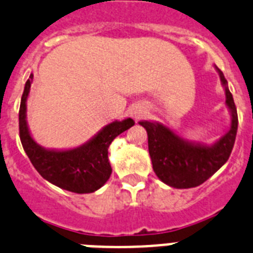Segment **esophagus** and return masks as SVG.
<instances>
[{
    "instance_id": "esophagus-1",
    "label": "esophagus",
    "mask_w": 253,
    "mask_h": 253,
    "mask_svg": "<svg viewBox=\"0 0 253 253\" xmlns=\"http://www.w3.org/2000/svg\"><path fill=\"white\" fill-rule=\"evenodd\" d=\"M139 115H141V112H135V116H137V118H138V116H139Z\"/></svg>"
}]
</instances>
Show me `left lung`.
<instances>
[{
    "mask_svg": "<svg viewBox=\"0 0 253 253\" xmlns=\"http://www.w3.org/2000/svg\"><path fill=\"white\" fill-rule=\"evenodd\" d=\"M221 83L225 87L226 105L232 111L229 131L216 143L207 147L183 141L169 128L161 124L141 122L147 130L148 151L153 171L165 184L174 188H193L206 182L228 161L238 129V114L234 100L228 88L225 77L219 70Z\"/></svg>",
    "mask_w": 253,
    "mask_h": 253,
    "instance_id": "1",
    "label": "left lung"
}]
</instances>
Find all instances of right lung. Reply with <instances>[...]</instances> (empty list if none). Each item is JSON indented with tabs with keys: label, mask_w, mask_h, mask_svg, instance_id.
Masks as SVG:
<instances>
[{
	"label": "right lung",
	"mask_w": 253,
	"mask_h": 253,
	"mask_svg": "<svg viewBox=\"0 0 253 253\" xmlns=\"http://www.w3.org/2000/svg\"><path fill=\"white\" fill-rule=\"evenodd\" d=\"M33 74L25 83L19 110V134L23 148L36 170L49 183L74 193H92L101 188L111 175L109 147L123 131L134 125L131 119L114 122L81 147L70 151L44 150L33 141L28 130L25 111Z\"/></svg>",
	"instance_id": "add662e5"
}]
</instances>
